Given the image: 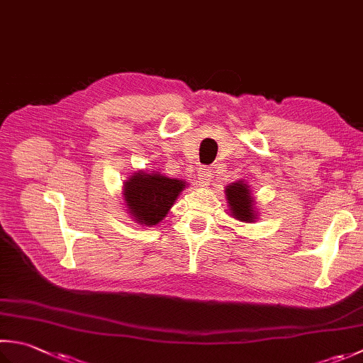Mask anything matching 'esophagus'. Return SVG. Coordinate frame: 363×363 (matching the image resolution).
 Wrapping results in <instances>:
<instances>
[{"label": "esophagus", "instance_id": "34e87169", "mask_svg": "<svg viewBox=\"0 0 363 363\" xmlns=\"http://www.w3.org/2000/svg\"><path fill=\"white\" fill-rule=\"evenodd\" d=\"M212 179V173L208 167H201L198 169V186L208 187Z\"/></svg>", "mask_w": 363, "mask_h": 363}]
</instances>
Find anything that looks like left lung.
<instances>
[{"label": "left lung", "mask_w": 363, "mask_h": 363, "mask_svg": "<svg viewBox=\"0 0 363 363\" xmlns=\"http://www.w3.org/2000/svg\"><path fill=\"white\" fill-rule=\"evenodd\" d=\"M225 196L233 218L244 223H253L259 218V209L257 208V201H255L252 190L244 179L228 184L225 187Z\"/></svg>", "instance_id": "8db88e82"}]
</instances>
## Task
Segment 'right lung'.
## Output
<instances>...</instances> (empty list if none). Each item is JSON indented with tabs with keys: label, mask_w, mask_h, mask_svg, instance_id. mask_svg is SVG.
<instances>
[{
	"label": "right lung",
	"mask_w": 363,
	"mask_h": 363,
	"mask_svg": "<svg viewBox=\"0 0 363 363\" xmlns=\"http://www.w3.org/2000/svg\"><path fill=\"white\" fill-rule=\"evenodd\" d=\"M186 187H189L186 181L167 177L160 172H135L127 177L123 186L127 214L138 225H159Z\"/></svg>",
	"instance_id": "right-lung-1"
}]
</instances>
